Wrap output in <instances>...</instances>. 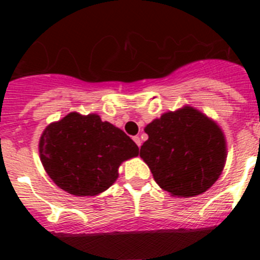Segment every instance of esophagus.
Returning <instances> with one entry per match:
<instances>
[{
	"mask_svg": "<svg viewBox=\"0 0 260 260\" xmlns=\"http://www.w3.org/2000/svg\"><path fill=\"white\" fill-rule=\"evenodd\" d=\"M133 141H134L135 143H137V146H138V147H141V144H142L141 138H139V137H134V138H133Z\"/></svg>",
	"mask_w": 260,
	"mask_h": 260,
	"instance_id": "34e87169",
	"label": "esophagus"
}]
</instances>
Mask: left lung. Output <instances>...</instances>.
Segmentation results:
<instances>
[{
    "mask_svg": "<svg viewBox=\"0 0 260 260\" xmlns=\"http://www.w3.org/2000/svg\"><path fill=\"white\" fill-rule=\"evenodd\" d=\"M148 139L141 157L162 190L190 198L207 191L217 181L226 160L221 127L190 105L167 112L144 127Z\"/></svg>",
    "mask_w": 260,
    "mask_h": 260,
    "instance_id": "obj_1",
    "label": "left lung"
}]
</instances>
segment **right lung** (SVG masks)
<instances>
[{"mask_svg": "<svg viewBox=\"0 0 260 260\" xmlns=\"http://www.w3.org/2000/svg\"><path fill=\"white\" fill-rule=\"evenodd\" d=\"M39 152L45 172L59 189L75 197H93L116 182L119 165L138 156L139 148L98 114L71 112L44 128Z\"/></svg>", "mask_w": 260, "mask_h": 260, "instance_id": "right-lung-1", "label": "right lung"}]
</instances>
